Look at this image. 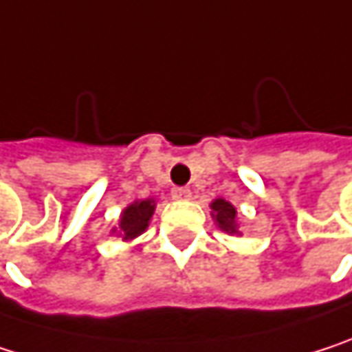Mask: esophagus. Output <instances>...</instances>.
<instances>
[{"mask_svg": "<svg viewBox=\"0 0 352 352\" xmlns=\"http://www.w3.org/2000/svg\"><path fill=\"white\" fill-rule=\"evenodd\" d=\"M172 199L186 201V199H190V190L186 186H176V188H172Z\"/></svg>", "mask_w": 352, "mask_h": 352, "instance_id": "obj_1", "label": "esophagus"}]
</instances>
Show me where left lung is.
<instances>
[{"label":"left lung","instance_id":"obj_1","mask_svg":"<svg viewBox=\"0 0 352 352\" xmlns=\"http://www.w3.org/2000/svg\"><path fill=\"white\" fill-rule=\"evenodd\" d=\"M211 215L217 223L219 230H223L226 234H240V223H238V211L232 203H228L226 199H215L211 203Z\"/></svg>","mask_w":352,"mask_h":352}]
</instances>
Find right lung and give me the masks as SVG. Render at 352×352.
Returning <instances> with one entry per match:
<instances>
[{"instance_id":"obj_1","label":"right lung","mask_w":352,"mask_h":352,"mask_svg":"<svg viewBox=\"0 0 352 352\" xmlns=\"http://www.w3.org/2000/svg\"><path fill=\"white\" fill-rule=\"evenodd\" d=\"M153 211H155V201L153 199L135 201V203H131L122 211L120 221H118V228H114L112 232H116L124 242L126 240H135L137 236H141L147 230Z\"/></svg>"}]
</instances>
